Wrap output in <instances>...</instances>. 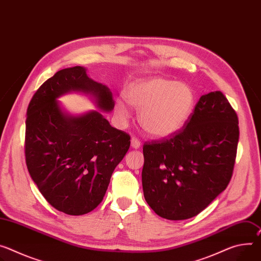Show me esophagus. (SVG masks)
<instances>
[{
    "instance_id": "34e87169",
    "label": "esophagus",
    "mask_w": 261,
    "mask_h": 261,
    "mask_svg": "<svg viewBox=\"0 0 261 261\" xmlns=\"http://www.w3.org/2000/svg\"><path fill=\"white\" fill-rule=\"evenodd\" d=\"M131 147L133 149H138L140 147V141L138 138H136L134 136L131 138Z\"/></svg>"
}]
</instances>
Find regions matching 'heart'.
I'll list each match as a JSON object with an SVG mask.
<instances>
[{"mask_svg":"<svg viewBox=\"0 0 261 261\" xmlns=\"http://www.w3.org/2000/svg\"><path fill=\"white\" fill-rule=\"evenodd\" d=\"M126 97L128 103L140 112L139 122L145 131L158 138L169 137L180 131L196 103L191 87L163 78L130 87ZM115 111L121 118L130 115L128 105L122 99L116 100Z\"/></svg>","mask_w":261,"mask_h":261,"instance_id":"1","label":"heart"}]
</instances>
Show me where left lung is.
I'll return each instance as SVG.
<instances>
[{
  "label": "left lung",
  "mask_w": 261,
  "mask_h": 261,
  "mask_svg": "<svg viewBox=\"0 0 261 261\" xmlns=\"http://www.w3.org/2000/svg\"><path fill=\"white\" fill-rule=\"evenodd\" d=\"M240 137L239 117L222 91L204 94L184 127L146 141L144 196L159 217L191 219L228 186Z\"/></svg>",
  "instance_id": "8db88e82"
}]
</instances>
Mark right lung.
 <instances>
[{
    "label": "right lung",
    "instance_id": "obj_1",
    "mask_svg": "<svg viewBox=\"0 0 261 261\" xmlns=\"http://www.w3.org/2000/svg\"><path fill=\"white\" fill-rule=\"evenodd\" d=\"M69 91L90 93L104 111L114 107L109 88L91 80L82 66L64 68L34 93L26 120L29 174L55 209L82 216L103 200L111 175L130 147V135L110 126L99 111L64 113L56 101Z\"/></svg>",
    "mask_w": 261,
    "mask_h": 261
}]
</instances>
